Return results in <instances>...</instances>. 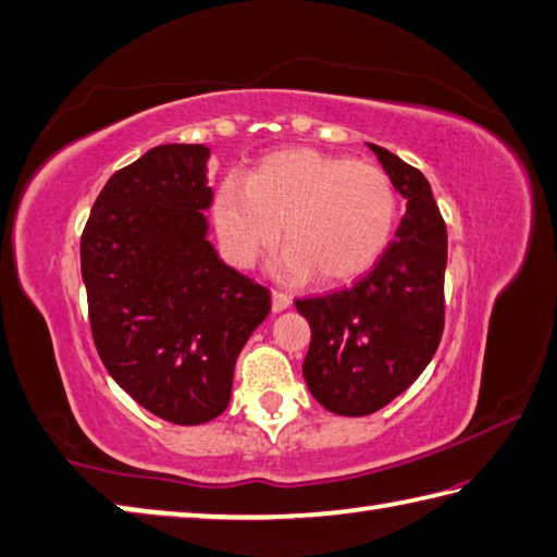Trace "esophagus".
<instances>
[{
	"label": "esophagus",
	"instance_id": "34e87169",
	"mask_svg": "<svg viewBox=\"0 0 557 557\" xmlns=\"http://www.w3.org/2000/svg\"><path fill=\"white\" fill-rule=\"evenodd\" d=\"M289 304H292L289 294L280 292V289H272V311H275V313L285 311V309H289Z\"/></svg>",
	"mask_w": 557,
	"mask_h": 557
}]
</instances>
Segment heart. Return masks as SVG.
Listing matches in <instances>:
<instances>
[{
	"instance_id": "heart-1",
	"label": "heart",
	"mask_w": 557,
	"mask_h": 557,
	"mask_svg": "<svg viewBox=\"0 0 557 557\" xmlns=\"http://www.w3.org/2000/svg\"><path fill=\"white\" fill-rule=\"evenodd\" d=\"M398 220V195L372 163L313 149L270 154L246 183L226 181L214 195V226L224 256L253 268L280 242V275L333 285L362 275L384 253Z\"/></svg>"
}]
</instances>
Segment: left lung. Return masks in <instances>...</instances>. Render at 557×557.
<instances>
[{
  "label": "left lung",
  "mask_w": 557,
  "mask_h": 557,
  "mask_svg": "<svg viewBox=\"0 0 557 557\" xmlns=\"http://www.w3.org/2000/svg\"><path fill=\"white\" fill-rule=\"evenodd\" d=\"M408 200L396 242L352 287L297 299L311 325L304 379L335 416L388 406L430 364L444 331L446 224L428 178L388 149L369 145Z\"/></svg>",
  "instance_id": "8db88e82"
}]
</instances>
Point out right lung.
<instances>
[{"label": "right lung", "mask_w": 557, "mask_h": 557, "mask_svg": "<svg viewBox=\"0 0 557 557\" xmlns=\"http://www.w3.org/2000/svg\"><path fill=\"white\" fill-rule=\"evenodd\" d=\"M205 145H161L115 171L82 234L98 357L151 416L202 424L232 398L236 357L270 313V289L207 238Z\"/></svg>", "instance_id": "add662e5"}]
</instances>
